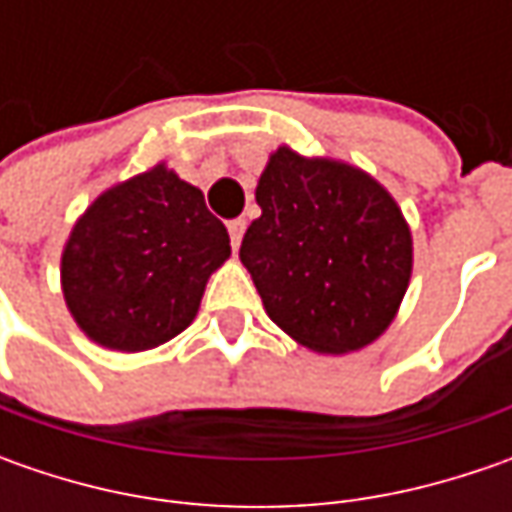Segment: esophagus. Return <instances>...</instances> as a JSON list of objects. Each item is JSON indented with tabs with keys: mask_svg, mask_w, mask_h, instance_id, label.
Listing matches in <instances>:
<instances>
[{
	"mask_svg": "<svg viewBox=\"0 0 512 512\" xmlns=\"http://www.w3.org/2000/svg\"><path fill=\"white\" fill-rule=\"evenodd\" d=\"M245 227H247L245 219H230V222H227V233H230V245H233V250L242 245V233H245Z\"/></svg>",
	"mask_w": 512,
	"mask_h": 512,
	"instance_id": "34e87169",
	"label": "esophagus"
}]
</instances>
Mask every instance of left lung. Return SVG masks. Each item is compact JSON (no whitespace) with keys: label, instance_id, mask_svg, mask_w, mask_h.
<instances>
[{"label":"left lung","instance_id":"8db88e82","mask_svg":"<svg viewBox=\"0 0 512 512\" xmlns=\"http://www.w3.org/2000/svg\"><path fill=\"white\" fill-rule=\"evenodd\" d=\"M262 216L239 256L267 316L319 353L373 342L402 302L413 245L402 210L367 173L279 148L259 179Z\"/></svg>","mask_w":512,"mask_h":512}]
</instances>
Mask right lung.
I'll use <instances>...</instances> for the list:
<instances>
[{
	"mask_svg": "<svg viewBox=\"0 0 512 512\" xmlns=\"http://www.w3.org/2000/svg\"><path fill=\"white\" fill-rule=\"evenodd\" d=\"M227 256V227L202 190L159 165L102 193L76 222L62 256L65 302L93 342L148 350L193 322Z\"/></svg>",
	"mask_w": 512,
	"mask_h": 512,
	"instance_id": "1",
	"label": "right lung"
}]
</instances>
